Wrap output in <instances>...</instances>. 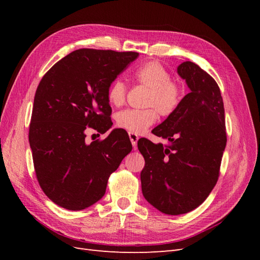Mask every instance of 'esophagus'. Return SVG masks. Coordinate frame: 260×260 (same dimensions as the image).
<instances>
[{"instance_id": "esophagus-1", "label": "esophagus", "mask_w": 260, "mask_h": 260, "mask_svg": "<svg viewBox=\"0 0 260 260\" xmlns=\"http://www.w3.org/2000/svg\"><path fill=\"white\" fill-rule=\"evenodd\" d=\"M129 138H130V141H131V143H132V146H133V148H137V143H138V140H139V136L138 135H136V133H129Z\"/></svg>"}]
</instances>
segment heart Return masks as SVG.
Segmentation results:
<instances>
[{
  "label": "heart",
  "mask_w": 260,
  "mask_h": 260,
  "mask_svg": "<svg viewBox=\"0 0 260 260\" xmlns=\"http://www.w3.org/2000/svg\"><path fill=\"white\" fill-rule=\"evenodd\" d=\"M133 77L148 89L145 100V109H125L117 115V123L119 127L131 133L145 132L158 118L174 114L182 103L184 98L183 85L171 80V74L158 61H147L138 67ZM127 95V85L120 80H115L107 91L108 102L113 106H121Z\"/></svg>",
  "instance_id": "obj_1"
}]
</instances>
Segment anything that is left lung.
Returning a JSON list of instances; mask_svg holds the SVG:
<instances>
[{"mask_svg": "<svg viewBox=\"0 0 260 260\" xmlns=\"http://www.w3.org/2000/svg\"><path fill=\"white\" fill-rule=\"evenodd\" d=\"M190 93L153 133L170 145L138 141L145 159L141 171L144 199L166 215H181L205 201L219 177L226 144L224 108L217 82L192 61L177 68Z\"/></svg>", "mask_w": 260, "mask_h": 260, "instance_id": "obj_1", "label": "left lung"}]
</instances>
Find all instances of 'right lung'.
I'll return each instance as SVG.
<instances>
[{
	"instance_id": "obj_1",
	"label": "right lung",
	"mask_w": 260,
	"mask_h": 260,
	"mask_svg": "<svg viewBox=\"0 0 260 260\" xmlns=\"http://www.w3.org/2000/svg\"><path fill=\"white\" fill-rule=\"evenodd\" d=\"M136 52L80 49L46 73L35 95L29 143L37 179L45 195L68 210H82L103 198L109 176L132 145L114 129L103 141L85 142L86 125L112 128L109 86Z\"/></svg>"
}]
</instances>
